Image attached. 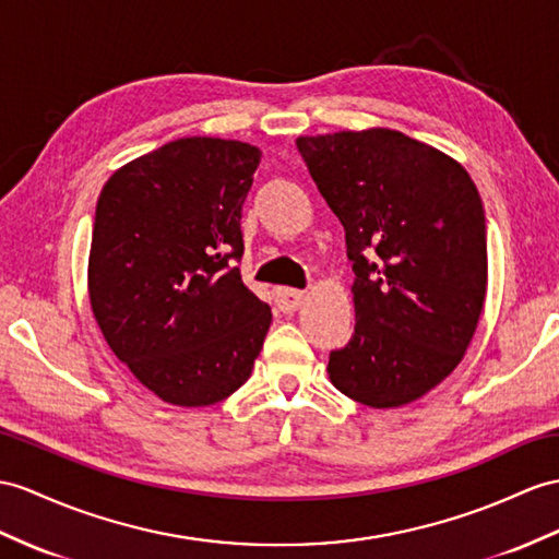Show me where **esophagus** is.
Masks as SVG:
<instances>
[{"mask_svg":"<svg viewBox=\"0 0 559 559\" xmlns=\"http://www.w3.org/2000/svg\"><path fill=\"white\" fill-rule=\"evenodd\" d=\"M304 298H306V294L304 292H298V289H277V296H275V301H277V308L282 310V312H294L298 306L304 304Z\"/></svg>","mask_w":559,"mask_h":559,"instance_id":"1","label":"esophagus"}]
</instances>
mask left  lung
Listing matches in <instances>:
<instances>
[{
    "label": "left lung",
    "mask_w": 559,
    "mask_h": 559,
    "mask_svg": "<svg viewBox=\"0 0 559 559\" xmlns=\"http://www.w3.org/2000/svg\"><path fill=\"white\" fill-rule=\"evenodd\" d=\"M346 229L356 330L332 384L370 407L425 396L460 365L486 298V217L469 173L399 130L298 138Z\"/></svg>",
    "instance_id": "obj_1"
}]
</instances>
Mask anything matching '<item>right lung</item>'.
<instances>
[{
  "label": "right lung",
  "instance_id": "obj_1",
  "mask_svg": "<svg viewBox=\"0 0 559 559\" xmlns=\"http://www.w3.org/2000/svg\"><path fill=\"white\" fill-rule=\"evenodd\" d=\"M261 148L182 138L118 168L94 215L87 289L116 358L160 401L201 407L247 382L272 312L233 263Z\"/></svg>",
  "mask_w": 559,
  "mask_h": 559
}]
</instances>
